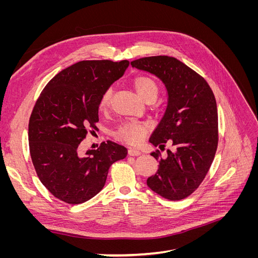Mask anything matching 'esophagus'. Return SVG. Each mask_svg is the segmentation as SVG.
<instances>
[{
	"mask_svg": "<svg viewBox=\"0 0 258 258\" xmlns=\"http://www.w3.org/2000/svg\"><path fill=\"white\" fill-rule=\"evenodd\" d=\"M128 154H129L130 156H139V155H141V152L136 150V148H129V150H128Z\"/></svg>",
	"mask_w": 258,
	"mask_h": 258,
	"instance_id": "1",
	"label": "esophagus"
}]
</instances>
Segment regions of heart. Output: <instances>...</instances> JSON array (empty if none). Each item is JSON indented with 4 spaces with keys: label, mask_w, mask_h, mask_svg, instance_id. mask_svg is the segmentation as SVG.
<instances>
[{
    "label": "heart",
    "mask_w": 258,
    "mask_h": 258,
    "mask_svg": "<svg viewBox=\"0 0 258 258\" xmlns=\"http://www.w3.org/2000/svg\"><path fill=\"white\" fill-rule=\"evenodd\" d=\"M134 85L138 93L146 101H154L157 98L159 93V86L153 77L147 75H139L134 80ZM112 89H107L103 96L101 97L100 107L106 108L111 104L112 99ZM148 130V124L146 122H137L129 121L123 123L122 126L117 130L116 137L123 142L136 145L139 144L144 139L146 132Z\"/></svg>",
    "instance_id": "heart-1"
}]
</instances>
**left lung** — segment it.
Returning <instances> with one entry per match:
<instances>
[{
	"mask_svg": "<svg viewBox=\"0 0 258 258\" xmlns=\"http://www.w3.org/2000/svg\"><path fill=\"white\" fill-rule=\"evenodd\" d=\"M131 66L150 72L168 90V106L150 138L154 146L166 143L173 150L159 161L155 175L147 178L152 190L169 200L188 197L204 181L212 165L218 143V116L214 93L207 81L173 57L154 56L134 60Z\"/></svg>",
	"mask_w": 258,
	"mask_h": 258,
	"instance_id": "8db88e82",
	"label": "left lung"
}]
</instances>
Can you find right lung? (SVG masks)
I'll use <instances>...</instances> for the list:
<instances>
[{"label": "right lung", "instance_id": "add662e5", "mask_svg": "<svg viewBox=\"0 0 258 258\" xmlns=\"http://www.w3.org/2000/svg\"><path fill=\"white\" fill-rule=\"evenodd\" d=\"M128 60H83L62 70L37 98L29 120V148L36 174L52 196L80 205L103 188L108 169L127 148L102 142L85 156L80 144L97 129L101 97L123 75Z\"/></svg>", "mask_w": 258, "mask_h": 258}]
</instances>
